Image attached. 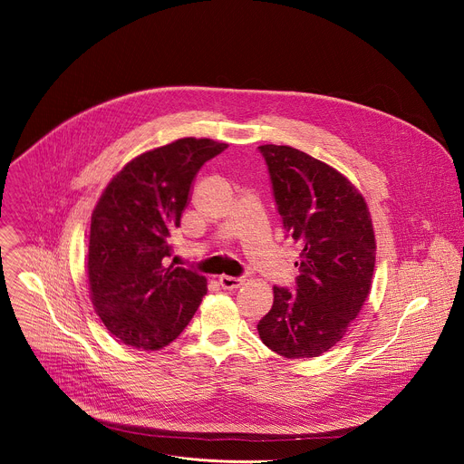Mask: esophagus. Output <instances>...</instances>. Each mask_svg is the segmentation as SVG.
Returning a JSON list of instances; mask_svg holds the SVG:
<instances>
[{"mask_svg":"<svg viewBox=\"0 0 464 464\" xmlns=\"http://www.w3.org/2000/svg\"><path fill=\"white\" fill-rule=\"evenodd\" d=\"M242 283H244V279L229 277V276H222V277L218 279V285H220L224 290H235V288H238Z\"/></svg>","mask_w":464,"mask_h":464,"instance_id":"esophagus-1","label":"esophagus"}]
</instances>
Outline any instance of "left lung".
I'll return each mask as SVG.
<instances>
[{
  "instance_id": "obj_1",
  "label": "left lung",
  "mask_w": 464,
  "mask_h": 464,
  "mask_svg": "<svg viewBox=\"0 0 464 464\" xmlns=\"http://www.w3.org/2000/svg\"><path fill=\"white\" fill-rule=\"evenodd\" d=\"M258 149L285 229L301 253L297 290L274 286L272 310L256 330L283 358H315L342 342L371 294V213L356 185L334 167L288 145Z\"/></svg>"
}]
</instances>
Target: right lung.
I'll return each mask as SVG.
<instances>
[{
	"instance_id": "add662e5",
	"label": "right lung",
	"mask_w": 464,
	"mask_h": 464,
	"mask_svg": "<svg viewBox=\"0 0 464 464\" xmlns=\"http://www.w3.org/2000/svg\"><path fill=\"white\" fill-rule=\"evenodd\" d=\"M227 145L183 138L128 161L92 213L88 283L93 308L117 342L140 351L172 343L208 294V279L174 264L192 178Z\"/></svg>"
}]
</instances>
